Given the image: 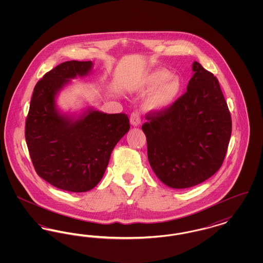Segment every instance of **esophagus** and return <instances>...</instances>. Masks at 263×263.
<instances>
[{"instance_id": "esophagus-1", "label": "esophagus", "mask_w": 263, "mask_h": 263, "mask_svg": "<svg viewBox=\"0 0 263 263\" xmlns=\"http://www.w3.org/2000/svg\"><path fill=\"white\" fill-rule=\"evenodd\" d=\"M130 123L133 126H139L141 123V118L140 115L137 112H133L130 116Z\"/></svg>"}]
</instances>
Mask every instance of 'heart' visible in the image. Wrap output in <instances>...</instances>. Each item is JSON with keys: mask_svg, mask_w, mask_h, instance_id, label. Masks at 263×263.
Masks as SVG:
<instances>
[{"mask_svg": "<svg viewBox=\"0 0 263 263\" xmlns=\"http://www.w3.org/2000/svg\"><path fill=\"white\" fill-rule=\"evenodd\" d=\"M183 83L178 76L164 68L155 69L142 76L136 85L138 92L145 95L150 92L145 101V109L160 112L170 108L178 99Z\"/></svg>", "mask_w": 263, "mask_h": 263, "instance_id": "obj_1", "label": "heart"}]
</instances>
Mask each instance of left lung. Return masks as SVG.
I'll return each mask as SVG.
<instances>
[{
	"mask_svg": "<svg viewBox=\"0 0 263 263\" xmlns=\"http://www.w3.org/2000/svg\"><path fill=\"white\" fill-rule=\"evenodd\" d=\"M186 92L166 110L151 112L142 130L158 178L175 189L192 187L218 172L232 134V119L219 82L198 62Z\"/></svg>",
	"mask_w": 263,
	"mask_h": 263,
	"instance_id": "8db88e82",
	"label": "left lung"
}]
</instances>
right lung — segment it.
Returning a JSON list of instances; mask_svg holds the SVG:
<instances>
[{
	"mask_svg": "<svg viewBox=\"0 0 263 263\" xmlns=\"http://www.w3.org/2000/svg\"><path fill=\"white\" fill-rule=\"evenodd\" d=\"M91 61H67L52 69L33 90L25 140L37 175L55 187L86 192L98 185L111 153L130 129L124 113L88 107L80 115L62 113L56 98L77 77L88 76Z\"/></svg>",
	"mask_w": 263,
	"mask_h": 263,
	"instance_id": "add662e5",
	"label": "right lung"
}]
</instances>
